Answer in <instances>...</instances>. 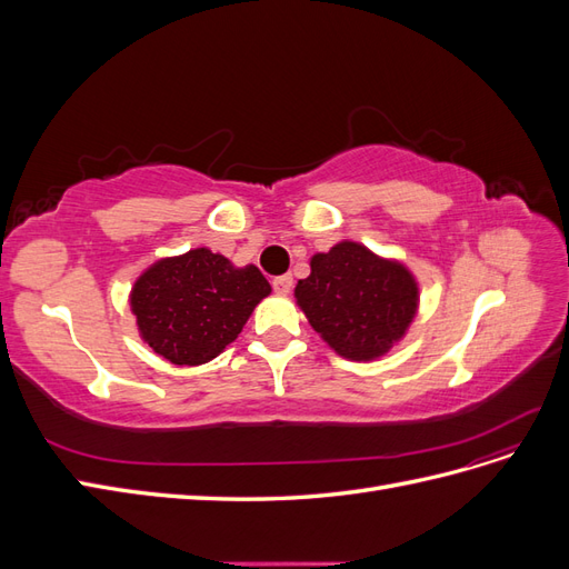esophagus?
Listing matches in <instances>:
<instances>
[{
  "mask_svg": "<svg viewBox=\"0 0 569 569\" xmlns=\"http://www.w3.org/2000/svg\"><path fill=\"white\" fill-rule=\"evenodd\" d=\"M291 287H295V278H291V274H280V278L272 280V289L278 291V295H289Z\"/></svg>",
  "mask_w": 569,
  "mask_h": 569,
  "instance_id": "1",
  "label": "esophagus"
}]
</instances>
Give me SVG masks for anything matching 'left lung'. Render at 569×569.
Wrapping results in <instances>:
<instances>
[{
	"mask_svg": "<svg viewBox=\"0 0 569 569\" xmlns=\"http://www.w3.org/2000/svg\"><path fill=\"white\" fill-rule=\"evenodd\" d=\"M313 330L349 360L385 356L410 327L420 289L412 272L358 242L311 258V274L295 289Z\"/></svg>",
	"mask_w": 569,
	"mask_h": 569,
	"instance_id": "8db88e82",
	"label": "left lung"
}]
</instances>
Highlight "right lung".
Here are the masks:
<instances>
[{
    "label": "right lung",
    "instance_id": "obj_1",
    "mask_svg": "<svg viewBox=\"0 0 569 569\" xmlns=\"http://www.w3.org/2000/svg\"><path fill=\"white\" fill-rule=\"evenodd\" d=\"M268 295L256 266L237 268L199 247L149 266L130 291V308L153 351L173 366H201L226 351Z\"/></svg>",
    "mask_w": 569,
    "mask_h": 569
}]
</instances>
